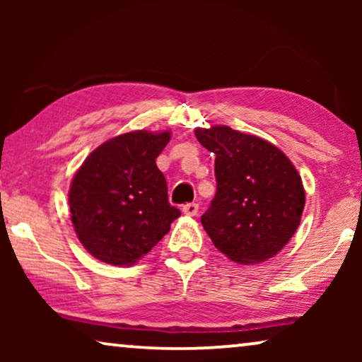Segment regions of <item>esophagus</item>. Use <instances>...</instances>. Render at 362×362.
<instances>
[{
    "instance_id": "34e87169",
    "label": "esophagus",
    "mask_w": 362,
    "mask_h": 362,
    "mask_svg": "<svg viewBox=\"0 0 362 362\" xmlns=\"http://www.w3.org/2000/svg\"><path fill=\"white\" fill-rule=\"evenodd\" d=\"M197 211H199V206L196 204V202H189V204H185L182 206V214L185 216H196Z\"/></svg>"
}]
</instances>
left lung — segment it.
Returning a JSON list of instances; mask_svg holds the SVG:
<instances>
[{
	"instance_id": "left-lung-1",
	"label": "left lung",
	"mask_w": 362,
	"mask_h": 362,
	"mask_svg": "<svg viewBox=\"0 0 362 362\" xmlns=\"http://www.w3.org/2000/svg\"><path fill=\"white\" fill-rule=\"evenodd\" d=\"M216 155L217 191L201 224L216 249L237 264L275 257L298 229L305 189L291 161L259 136L217 125L196 128Z\"/></svg>"
}]
</instances>
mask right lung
Wrapping results in <instances>:
<instances>
[{
    "label": "right lung",
    "instance_id": "obj_1",
    "mask_svg": "<svg viewBox=\"0 0 362 362\" xmlns=\"http://www.w3.org/2000/svg\"><path fill=\"white\" fill-rule=\"evenodd\" d=\"M171 133L130 132L95 148L74 176L69 206L88 254L110 265H133L181 216L168 202L156 158Z\"/></svg>",
    "mask_w": 362,
    "mask_h": 362
}]
</instances>
